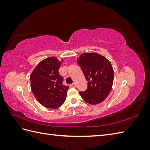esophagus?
<instances>
[{"mask_svg": "<svg viewBox=\"0 0 150 150\" xmlns=\"http://www.w3.org/2000/svg\"><path fill=\"white\" fill-rule=\"evenodd\" d=\"M75 86H76V85H75V83H72V84H71V87H73V88H75Z\"/></svg>", "mask_w": 150, "mask_h": 150, "instance_id": "1", "label": "esophagus"}]
</instances>
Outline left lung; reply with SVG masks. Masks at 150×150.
Returning a JSON list of instances; mask_svg holds the SVG:
<instances>
[{"label":"left lung","mask_w":150,"mask_h":150,"mask_svg":"<svg viewBox=\"0 0 150 150\" xmlns=\"http://www.w3.org/2000/svg\"><path fill=\"white\" fill-rule=\"evenodd\" d=\"M77 61L88 82L87 90L79 92L81 96L92 105L103 102L113 86L114 71L111 62L97 53H82Z\"/></svg>","instance_id":"1"}]
</instances>
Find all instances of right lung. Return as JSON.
Returning <instances> with one entry per match:
<instances>
[{"label": "right lung", "instance_id": "right-lung-1", "mask_svg": "<svg viewBox=\"0 0 150 150\" xmlns=\"http://www.w3.org/2000/svg\"><path fill=\"white\" fill-rule=\"evenodd\" d=\"M63 61L51 57L40 61L30 75L31 89L35 97L43 106L57 109L66 100L68 86L62 85L59 69Z\"/></svg>", "mask_w": 150, "mask_h": 150}]
</instances>
